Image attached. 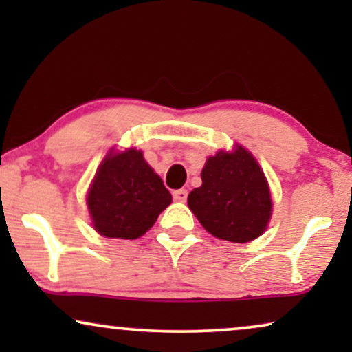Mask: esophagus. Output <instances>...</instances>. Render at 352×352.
<instances>
[{
  "instance_id": "esophagus-1",
  "label": "esophagus",
  "mask_w": 352,
  "mask_h": 352,
  "mask_svg": "<svg viewBox=\"0 0 352 352\" xmlns=\"http://www.w3.org/2000/svg\"><path fill=\"white\" fill-rule=\"evenodd\" d=\"M173 199L176 201H186L187 199V190L186 189H177L173 192Z\"/></svg>"
}]
</instances>
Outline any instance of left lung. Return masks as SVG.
Returning <instances> with one entry per match:
<instances>
[{
  "label": "left lung",
  "instance_id": "8db88e82",
  "mask_svg": "<svg viewBox=\"0 0 352 352\" xmlns=\"http://www.w3.org/2000/svg\"><path fill=\"white\" fill-rule=\"evenodd\" d=\"M187 205L211 235L235 243L258 239L272 214L266 176L242 146L206 160L201 186L190 192Z\"/></svg>",
  "mask_w": 352,
  "mask_h": 352
}]
</instances>
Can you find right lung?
Segmentation results:
<instances>
[{
	"instance_id": "add662e5",
	"label": "right lung",
	"mask_w": 352,
	"mask_h": 352,
	"mask_svg": "<svg viewBox=\"0 0 352 352\" xmlns=\"http://www.w3.org/2000/svg\"><path fill=\"white\" fill-rule=\"evenodd\" d=\"M162 177L141 151H110L91 182L88 205L94 229L109 239H139L171 204Z\"/></svg>"
}]
</instances>
